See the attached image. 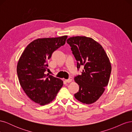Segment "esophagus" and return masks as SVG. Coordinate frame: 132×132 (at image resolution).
Instances as JSON below:
<instances>
[{"label": "esophagus", "instance_id": "obj_1", "mask_svg": "<svg viewBox=\"0 0 132 132\" xmlns=\"http://www.w3.org/2000/svg\"><path fill=\"white\" fill-rule=\"evenodd\" d=\"M72 80H73V78L71 77H70L68 79L65 80V81L67 82H70L71 81H72Z\"/></svg>", "mask_w": 132, "mask_h": 132}]
</instances>
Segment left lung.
<instances>
[{"label": "left lung", "mask_w": 132, "mask_h": 132, "mask_svg": "<svg viewBox=\"0 0 132 132\" xmlns=\"http://www.w3.org/2000/svg\"><path fill=\"white\" fill-rule=\"evenodd\" d=\"M67 42L78 61V68L84 65L81 74L74 78L79 85L74 97L83 103L92 104L101 97L109 84L111 73L109 58L100 44L92 38L73 36Z\"/></svg>", "instance_id": "1"}]
</instances>
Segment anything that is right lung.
<instances>
[{
    "instance_id": "right-lung-1",
    "label": "right lung",
    "mask_w": 132,
    "mask_h": 132,
    "mask_svg": "<svg viewBox=\"0 0 132 132\" xmlns=\"http://www.w3.org/2000/svg\"><path fill=\"white\" fill-rule=\"evenodd\" d=\"M68 36L35 39L27 46L17 64L18 77L23 90L32 101L43 106L52 101L63 85L59 78L45 74L47 61L65 43Z\"/></svg>"
}]
</instances>
